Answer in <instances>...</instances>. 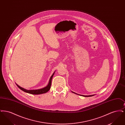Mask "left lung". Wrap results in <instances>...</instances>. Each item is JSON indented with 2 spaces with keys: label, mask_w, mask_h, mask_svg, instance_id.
<instances>
[{
  "label": "left lung",
  "mask_w": 125,
  "mask_h": 125,
  "mask_svg": "<svg viewBox=\"0 0 125 125\" xmlns=\"http://www.w3.org/2000/svg\"><path fill=\"white\" fill-rule=\"evenodd\" d=\"M83 95V96H85V97H89V96H93V95Z\"/></svg>",
  "instance_id": "obj_1"
}]
</instances>
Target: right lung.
I'll use <instances>...</instances> for the list:
<instances>
[{
  "label": "right lung",
  "mask_w": 125,
  "mask_h": 125,
  "mask_svg": "<svg viewBox=\"0 0 125 125\" xmlns=\"http://www.w3.org/2000/svg\"><path fill=\"white\" fill-rule=\"evenodd\" d=\"M54 73H53V74L52 75V76L50 79V81L49 83L47 85V86L42 89H36V90H27V89H24L23 88L20 87L19 85H17L18 88L19 89L22 90V91H23L24 92H25L26 93L31 94H33V95H38V94H43V93H45L46 92H47L48 91L50 90L51 88V84H52V77L53 76Z\"/></svg>",
  "instance_id": "right-lung-1"
}]
</instances>
